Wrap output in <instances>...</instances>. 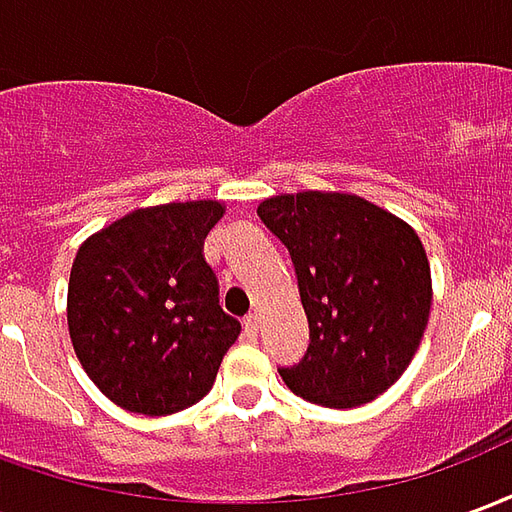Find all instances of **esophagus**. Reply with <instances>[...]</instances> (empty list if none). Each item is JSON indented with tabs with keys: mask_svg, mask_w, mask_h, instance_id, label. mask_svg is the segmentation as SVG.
<instances>
[{
	"mask_svg": "<svg viewBox=\"0 0 512 512\" xmlns=\"http://www.w3.org/2000/svg\"><path fill=\"white\" fill-rule=\"evenodd\" d=\"M244 332H246V337H252V340H255L257 332H260V318H257L255 312L244 318Z\"/></svg>",
	"mask_w": 512,
	"mask_h": 512,
	"instance_id": "obj_1",
	"label": "esophagus"
}]
</instances>
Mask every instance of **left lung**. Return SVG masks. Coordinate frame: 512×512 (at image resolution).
<instances>
[{
  "label": "left lung",
  "mask_w": 512,
  "mask_h": 512,
  "mask_svg": "<svg viewBox=\"0 0 512 512\" xmlns=\"http://www.w3.org/2000/svg\"><path fill=\"white\" fill-rule=\"evenodd\" d=\"M257 216L290 252L310 323L307 351L279 376L318 406L370 403L403 376L428 326L422 241L354 194H282Z\"/></svg>",
  "instance_id": "8db88e82"
}]
</instances>
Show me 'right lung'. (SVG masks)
<instances>
[{"instance_id": "right-lung-1", "label": "right lung", "mask_w": 512, "mask_h": 512, "mask_svg": "<svg viewBox=\"0 0 512 512\" xmlns=\"http://www.w3.org/2000/svg\"><path fill=\"white\" fill-rule=\"evenodd\" d=\"M222 202L139 208L87 238L68 282V329L84 373L112 403L161 417L211 392L241 323L219 307L202 244Z\"/></svg>"}]
</instances>
